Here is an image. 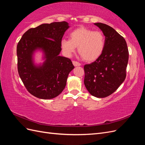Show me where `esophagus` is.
<instances>
[{"label":"esophagus","mask_w":145,"mask_h":145,"mask_svg":"<svg viewBox=\"0 0 145 145\" xmlns=\"http://www.w3.org/2000/svg\"><path fill=\"white\" fill-rule=\"evenodd\" d=\"M72 63L74 66H75V67H79V66L81 65L80 63L76 62V61H72Z\"/></svg>","instance_id":"1"}]
</instances>
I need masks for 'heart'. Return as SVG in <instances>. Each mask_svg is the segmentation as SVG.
Wrapping results in <instances>:
<instances>
[{"label": "heart", "mask_w": 145, "mask_h": 145, "mask_svg": "<svg viewBox=\"0 0 145 145\" xmlns=\"http://www.w3.org/2000/svg\"><path fill=\"white\" fill-rule=\"evenodd\" d=\"M60 45L63 52L71 57L77 47L78 52L86 62H94L102 54L105 46V38L100 31L81 27L69 34V39H62Z\"/></svg>", "instance_id": "b5f03b06"}]
</instances>
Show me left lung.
<instances>
[{
  "instance_id": "1",
  "label": "left lung",
  "mask_w": 145,
  "mask_h": 145,
  "mask_svg": "<svg viewBox=\"0 0 145 145\" xmlns=\"http://www.w3.org/2000/svg\"><path fill=\"white\" fill-rule=\"evenodd\" d=\"M105 36L102 54L84 66V84L94 97L103 98L115 92L126 78L129 52L125 39L109 25L95 23Z\"/></svg>"
}]
</instances>
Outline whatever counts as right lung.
Instances as JSON below:
<instances>
[{
  "instance_id": "1",
  "label": "right lung",
  "mask_w": 145,
  "mask_h": 145,
  "mask_svg": "<svg viewBox=\"0 0 145 145\" xmlns=\"http://www.w3.org/2000/svg\"><path fill=\"white\" fill-rule=\"evenodd\" d=\"M69 28L67 22L43 24L25 32L17 46V69L30 94L41 99H51L65 89L69 72L74 68L71 60L60 56V42ZM42 52L44 62L34 63L33 55Z\"/></svg>"
}]
</instances>
